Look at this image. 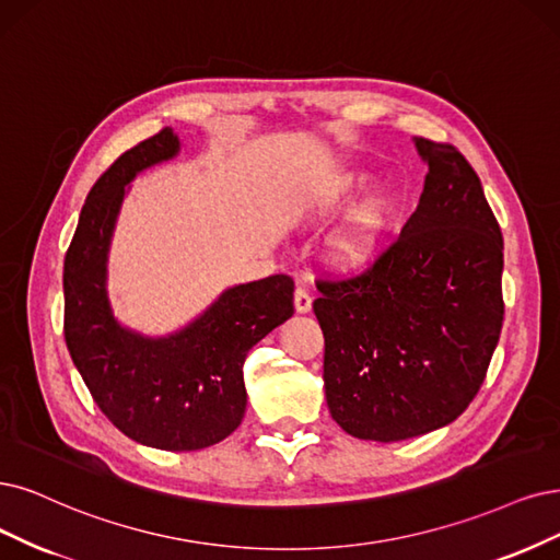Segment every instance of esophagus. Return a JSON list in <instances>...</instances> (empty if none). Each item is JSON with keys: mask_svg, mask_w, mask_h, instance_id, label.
Listing matches in <instances>:
<instances>
[{"mask_svg": "<svg viewBox=\"0 0 560 560\" xmlns=\"http://www.w3.org/2000/svg\"><path fill=\"white\" fill-rule=\"evenodd\" d=\"M295 312L298 314L312 312V295H308L306 288H298L295 291Z\"/></svg>", "mask_w": 560, "mask_h": 560, "instance_id": "esophagus-1", "label": "esophagus"}]
</instances>
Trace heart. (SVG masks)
<instances>
[{
    "label": "heart",
    "instance_id": "1",
    "mask_svg": "<svg viewBox=\"0 0 560 560\" xmlns=\"http://www.w3.org/2000/svg\"><path fill=\"white\" fill-rule=\"evenodd\" d=\"M339 198H325L318 212L335 210ZM395 205L387 194H371L360 200L329 240V258L343 269L364 267L374 260L389 231Z\"/></svg>",
    "mask_w": 560,
    "mask_h": 560
}]
</instances>
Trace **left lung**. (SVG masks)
<instances>
[{"label": "left lung", "instance_id": "1", "mask_svg": "<svg viewBox=\"0 0 560 560\" xmlns=\"http://www.w3.org/2000/svg\"><path fill=\"white\" fill-rule=\"evenodd\" d=\"M399 237L350 279L316 281L325 399L362 441L395 443L457 420L478 395L503 327V235L478 173L445 142Z\"/></svg>", "mask_w": 560, "mask_h": 560}]
</instances>
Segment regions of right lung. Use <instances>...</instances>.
Wrapping results in <instances>:
<instances>
[{
    "label": "right lung",
    "instance_id": "obj_1",
    "mask_svg": "<svg viewBox=\"0 0 560 560\" xmlns=\"http://www.w3.org/2000/svg\"><path fill=\"white\" fill-rule=\"evenodd\" d=\"M177 152V133L161 129L124 152L92 186L65 258V337L96 406L124 436L156 450L191 452L240 427L246 353L293 316L295 283L275 275L228 288L168 337H144L119 325L106 281L121 200L140 171Z\"/></svg>",
    "mask_w": 560,
    "mask_h": 560
}]
</instances>
